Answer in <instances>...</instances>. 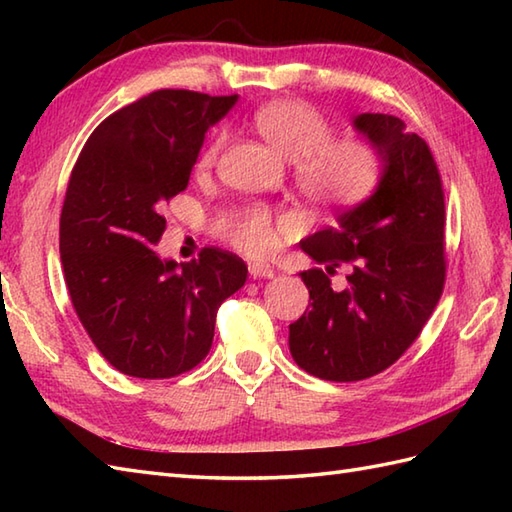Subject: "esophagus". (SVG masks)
<instances>
[{"mask_svg": "<svg viewBox=\"0 0 512 512\" xmlns=\"http://www.w3.org/2000/svg\"><path fill=\"white\" fill-rule=\"evenodd\" d=\"M248 273L253 279H273L275 277V270L270 268L268 264H248Z\"/></svg>", "mask_w": 512, "mask_h": 512, "instance_id": "esophagus-1", "label": "esophagus"}]
</instances>
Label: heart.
Masks as SVG:
<instances>
[{"instance_id": "1", "label": "heart", "mask_w": 512, "mask_h": 512, "mask_svg": "<svg viewBox=\"0 0 512 512\" xmlns=\"http://www.w3.org/2000/svg\"><path fill=\"white\" fill-rule=\"evenodd\" d=\"M257 132L279 154L295 160V178L312 200L350 206L367 198L380 178L378 151L363 140H330L332 127L312 105L301 101H275L262 105L253 116ZM226 132H217L204 145L198 169L215 165ZM288 215L273 217L264 206H248L220 217V231L235 248L248 255H268L279 242V228H288Z\"/></svg>"}]
</instances>
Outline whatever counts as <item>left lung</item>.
<instances>
[{
	"instance_id": "obj_1",
	"label": "left lung",
	"mask_w": 512,
	"mask_h": 512,
	"mask_svg": "<svg viewBox=\"0 0 512 512\" xmlns=\"http://www.w3.org/2000/svg\"><path fill=\"white\" fill-rule=\"evenodd\" d=\"M352 127L380 156L372 195L301 239L323 268L299 273L312 306L290 323V354L308 374L352 383L394 365L418 339L444 286V193L427 143L398 116L358 114ZM351 268L348 286L329 275Z\"/></svg>"
}]
</instances>
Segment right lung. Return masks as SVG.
Segmentation results:
<instances>
[{
  "label": "right lung",
  "instance_id": "right-lung-1",
  "mask_svg": "<svg viewBox=\"0 0 512 512\" xmlns=\"http://www.w3.org/2000/svg\"><path fill=\"white\" fill-rule=\"evenodd\" d=\"M237 94L158 90L107 116L65 191L59 250L65 286L105 361L134 378H171L209 354L215 314L244 286L237 255L162 259L165 202L187 189L209 127Z\"/></svg>",
  "mask_w": 512,
  "mask_h": 512
}]
</instances>
